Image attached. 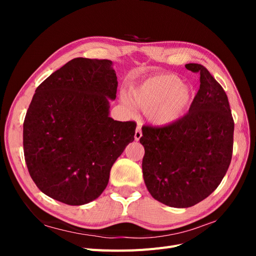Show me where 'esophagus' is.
Listing matches in <instances>:
<instances>
[{
	"label": "esophagus",
	"instance_id": "obj_1",
	"mask_svg": "<svg viewBox=\"0 0 256 256\" xmlns=\"http://www.w3.org/2000/svg\"><path fill=\"white\" fill-rule=\"evenodd\" d=\"M141 136H142V130H141L140 126H138V128H136V134H134V138H136V141H138V140H140Z\"/></svg>",
	"mask_w": 256,
	"mask_h": 256
}]
</instances>
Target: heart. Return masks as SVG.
<instances>
[{"instance_id": "obj_1", "label": "heart", "mask_w": 256, "mask_h": 256, "mask_svg": "<svg viewBox=\"0 0 256 256\" xmlns=\"http://www.w3.org/2000/svg\"><path fill=\"white\" fill-rule=\"evenodd\" d=\"M131 99L157 125H168L180 120L192 102L191 90L174 74H160L145 80L131 90ZM127 106L128 100L124 99Z\"/></svg>"}]
</instances>
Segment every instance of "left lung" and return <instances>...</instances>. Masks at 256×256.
I'll use <instances>...</instances> for the list:
<instances>
[{
  "mask_svg": "<svg viewBox=\"0 0 256 256\" xmlns=\"http://www.w3.org/2000/svg\"><path fill=\"white\" fill-rule=\"evenodd\" d=\"M200 74V88L189 112L164 126H144L140 143L144 182L162 204L186 208L216 189L230 166L234 120L221 85L200 64L186 65Z\"/></svg>",
  "mask_w": 256,
  "mask_h": 256,
  "instance_id": "obj_1",
  "label": "left lung"
}]
</instances>
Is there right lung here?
I'll return each mask as SVG.
<instances>
[{
	"label": "right lung",
	"instance_id": "obj_1",
	"mask_svg": "<svg viewBox=\"0 0 256 256\" xmlns=\"http://www.w3.org/2000/svg\"><path fill=\"white\" fill-rule=\"evenodd\" d=\"M118 76L109 60L76 58L35 90L23 122V150L42 192L68 205L88 204L134 140L136 124L109 118Z\"/></svg>",
	"mask_w": 256,
	"mask_h": 256
}]
</instances>
